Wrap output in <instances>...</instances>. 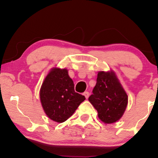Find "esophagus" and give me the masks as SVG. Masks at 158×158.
I'll return each instance as SVG.
<instances>
[{"instance_id":"obj_1","label":"esophagus","mask_w":158,"mask_h":158,"mask_svg":"<svg viewBox=\"0 0 158 158\" xmlns=\"http://www.w3.org/2000/svg\"><path fill=\"white\" fill-rule=\"evenodd\" d=\"M83 95L85 96V98H86V99H88V98L89 97V95H90V94H89V92H88V91H85V92H84V93H83Z\"/></svg>"}]
</instances>
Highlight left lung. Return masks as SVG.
<instances>
[{"label":"left lung","mask_w":158,"mask_h":158,"mask_svg":"<svg viewBox=\"0 0 158 158\" xmlns=\"http://www.w3.org/2000/svg\"><path fill=\"white\" fill-rule=\"evenodd\" d=\"M92 92L88 100L103 123L110 124L122 117L128 104V96L114 71H99Z\"/></svg>","instance_id":"1"}]
</instances>
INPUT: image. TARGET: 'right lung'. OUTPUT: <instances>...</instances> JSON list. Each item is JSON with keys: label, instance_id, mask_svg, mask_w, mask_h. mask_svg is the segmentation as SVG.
Segmentation results:
<instances>
[{"label": "right lung", "instance_id": "obj_1", "mask_svg": "<svg viewBox=\"0 0 158 158\" xmlns=\"http://www.w3.org/2000/svg\"><path fill=\"white\" fill-rule=\"evenodd\" d=\"M40 99L45 114L52 120L63 123L71 117L85 96L75 92L67 69H51L40 90Z\"/></svg>", "mask_w": 158, "mask_h": 158}]
</instances>
